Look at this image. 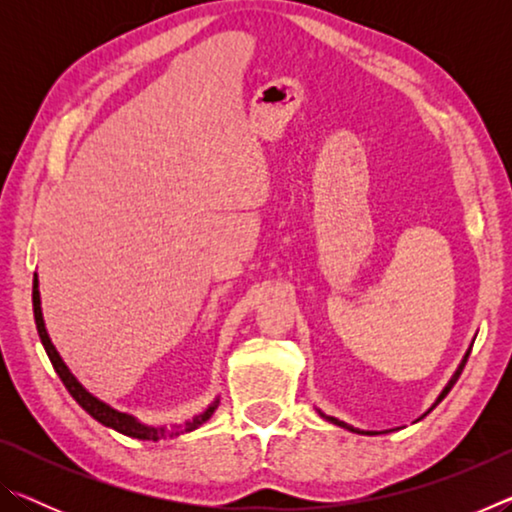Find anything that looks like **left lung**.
I'll return each instance as SVG.
<instances>
[{"instance_id":"8db88e82","label":"left lung","mask_w":512,"mask_h":512,"mask_svg":"<svg viewBox=\"0 0 512 512\" xmlns=\"http://www.w3.org/2000/svg\"><path fill=\"white\" fill-rule=\"evenodd\" d=\"M470 350H472V345H470V348H467V352H465V357H463V361L461 363H458V368H456V372H454V375H452V379H449L447 381V386L443 388V391H440V395L436 397V402H433V406H436V404H440V402H443L445 400V395L449 393V391H452V386L456 384V379L458 377H461V372H463V368H465V361H467V357H470ZM433 406H431V409H433ZM429 409V411H431ZM318 413H320V418H323L325 422H329V424H336V427H341V429H345V431H352V433H361V436H375V433H372V431H363V429H354L352 427V424H348V422H343V420H339V418H334V415H325L323 411H320V409H316ZM427 411V413H429Z\"/></svg>"}]
</instances>
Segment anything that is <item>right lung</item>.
<instances>
[{"instance_id": "1", "label": "right lung", "mask_w": 512, "mask_h": 512, "mask_svg": "<svg viewBox=\"0 0 512 512\" xmlns=\"http://www.w3.org/2000/svg\"><path fill=\"white\" fill-rule=\"evenodd\" d=\"M33 316H36V327H38V334H40V341L45 345V352L51 361V366L58 372L60 381H63L65 388L69 391V395L74 397L76 402L83 411H88L94 420L101 422L103 427L108 429H115L119 433H124L128 438H137V440H171L176 436H183V433H189L201 427L207 420L212 418V413L216 411V406H219V397H216L214 402L207 404V409L192 415V418L185 420V422H173V424H146L142 422L137 415L133 413H126V411H119L115 406L103 402L101 397H97L94 393H90L88 388H85L79 379L74 377V372L67 368V363L60 357L56 345L51 343L49 339V332L45 327V318H42V302H40V280H38V273L33 275Z\"/></svg>"}]
</instances>
